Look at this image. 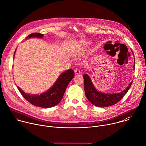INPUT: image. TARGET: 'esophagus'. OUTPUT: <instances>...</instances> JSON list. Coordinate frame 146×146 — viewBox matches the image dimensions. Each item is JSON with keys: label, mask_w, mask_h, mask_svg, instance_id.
Instances as JSON below:
<instances>
[{"label": "esophagus", "mask_w": 146, "mask_h": 146, "mask_svg": "<svg viewBox=\"0 0 146 146\" xmlns=\"http://www.w3.org/2000/svg\"><path fill=\"white\" fill-rule=\"evenodd\" d=\"M74 73H75V74H80L81 72H80V69L76 68V69H74Z\"/></svg>", "instance_id": "esophagus-1"}]
</instances>
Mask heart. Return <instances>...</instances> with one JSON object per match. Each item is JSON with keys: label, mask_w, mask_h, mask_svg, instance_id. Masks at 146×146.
<instances>
[{"label": "heart", "mask_w": 146, "mask_h": 146, "mask_svg": "<svg viewBox=\"0 0 146 146\" xmlns=\"http://www.w3.org/2000/svg\"><path fill=\"white\" fill-rule=\"evenodd\" d=\"M88 45V44L86 42H84L82 44V46H81V48H85L86 46Z\"/></svg>", "instance_id": "1"}]
</instances>
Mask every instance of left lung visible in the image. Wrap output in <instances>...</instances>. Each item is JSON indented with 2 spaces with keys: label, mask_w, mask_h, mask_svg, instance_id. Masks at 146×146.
Instances as JSON below:
<instances>
[{
  "label": "left lung",
  "mask_w": 146,
  "mask_h": 146,
  "mask_svg": "<svg viewBox=\"0 0 146 146\" xmlns=\"http://www.w3.org/2000/svg\"><path fill=\"white\" fill-rule=\"evenodd\" d=\"M134 68H135V61ZM83 77L84 80V89L86 97L92 104L100 108L111 106L118 103L127 93L133 83V82H131L129 86L120 93L109 94L98 92L93 85L88 74H84Z\"/></svg>",
  "instance_id": "obj_1"
}]
</instances>
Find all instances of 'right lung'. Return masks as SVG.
<instances>
[{"instance_id":"right-lung-1","label":"right lung","mask_w":146,"mask_h":146,"mask_svg":"<svg viewBox=\"0 0 146 146\" xmlns=\"http://www.w3.org/2000/svg\"><path fill=\"white\" fill-rule=\"evenodd\" d=\"M43 34L33 33L26 38H42ZM16 50L14 53L15 54ZM74 76V73L72 69L66 70L61 74L53 86L46 92L40 94H30L25 93L19 86H17L23 97L29 103L40 108H51L57 105L62 100L67 86Z\"/></svg>"}]
</instances>
